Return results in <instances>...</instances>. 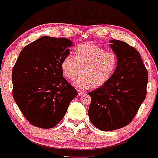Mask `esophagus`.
<instances>
[{
	"label": "esophagus",
	"instance_id": "esophagus-1",
	"mask_svg": "<svg viewBox=\"0 0 158 158\" xmlns=\"http://www.w3.org/2000/svg\"><path fill=\"white\" fill-rule=\"evenodd\" d=\"M83 94H85L84 91H78V96H82Z\"/></svg>",
	"mask_w": 158,
	"mask_h": 158
}]
</instances>
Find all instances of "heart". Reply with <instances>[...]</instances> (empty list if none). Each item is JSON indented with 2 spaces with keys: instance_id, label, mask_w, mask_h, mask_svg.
Here are the masks:
<instances>
[{
  "instance_id": "obj_1",
  "label": "heart",
  "mask_w": 158,
  "mask_h": 158,
  "mask_svg": "<svg viewBox=\"0 0 158 158\" xmlns=\"http://www.w3.org/2000/svg\"><path fill=\"white\" fill-rule=\"evenodd\" d=\"M117 64L115 53L106 52L96 45L85 43L76 48L75 58L68 55L64 58L61 70L64 76L70 81L75 80L82 70V75L75 81L74 85L79 89H86L106 84L115 73Z\"/></svg>"
}]
</instances>
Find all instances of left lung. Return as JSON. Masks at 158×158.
Listing matches in <instances>:
<instances>
[{
  "label": "left lung",
  "mask_w": 158,
  "mask_h": 158,
  "mask_svg": "<svg viewBox=\"0 0 158 158\" xmlns=\"http://www.w3.org/2000/svg\"><path fill=\"white\" fill-rule=\"evenodd\" d=\"M110 42L116 54V70L106 84L88 92L91 122L99 130L114 131L128 125L146 97L148 71L140 54L129 44L117 40Z\"/></svg>",
  "instance_id": "1"
}]
</instances>
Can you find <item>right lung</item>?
<instances>
[{
	"mask_svg": "<svg viewBox=\"0 0 158 158\" xmlns=\"http://www.w3.org/2000/svg\"><path fill=\"white\" fill-rule=\"evenodd\" d=\"M73 45L67 38L44 36L22 48L13 67V98L35 127L57 125L78 94L61 70L62 60Z\"/></svg>",
	"mask_w": 158,
	"mask_h": 158,
	"instance_id": "1",
	"label": "right lung"
}]
</instances>
